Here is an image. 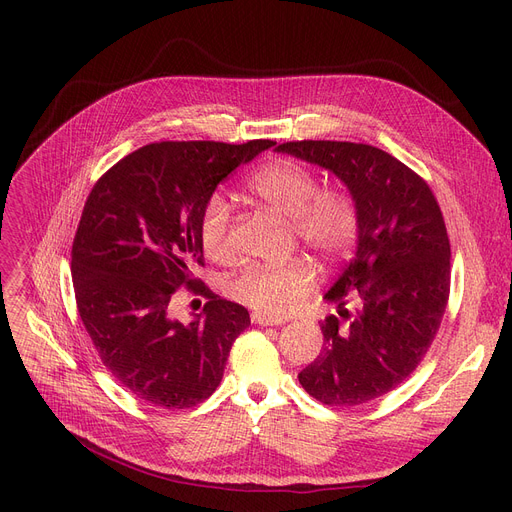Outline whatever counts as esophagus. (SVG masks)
Returning <instances> with one entry per match:
<instances>
[{
    "mask_svg": "<svg viewBox=\"0 0 512 512\" xmlns=\"http://www.w3.org/2000/svg\"><path fill=\"white\" fill-rule=\"evenodd\" d=\"M251 321L257 326H282V324H286V319H282V317H270V315H263V313H253Z\"/></svg>",
    "mask_w": 512,
    "mask_h": 512,
    "instance_id": "esophagus-1",
    "label": "esophagus"
}]
</instances>
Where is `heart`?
<instances>
[{"instance_id": "heart-1", "label": "heart", "mask_w": 512, "mask_h": 512, "mask_svg": "<svg viewBox=\"0 0 512 512\" xmlns=\"http://www.w3.org/2000/svg\"><path fill=\"white\" fill-rule=\"evenodd\" d=\"M249 191L267 207L290 218L292 230L324 259H338L355 245L359 211L342 188H319L315 172L297 159L278 157L249 180ZM203 251L224 261L230 257V205L222 195L205 201L199 220ZM315 284L313 265L294 257L284 263L253 265L228 282L232 297L267 315H284Z\"/></svg>"}]
</instances>
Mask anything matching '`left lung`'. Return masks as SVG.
I'll return each mask as SVG.
<instances>
[{
  "label": "left lung",
  "mask_w": 512,
  "mask_h": 512,
  "mask_svg": "<svg viewBox=\"0 0 512 512\" xmlns=\"http://www.w3.org/2000/svg\"><path fill=\"white\" fill-rule=\"evenodd\" d=\"M332 172L353 197V259L324 294L338 315L299 373L330 407H355L405 382L440 328L450 292V242L429 186L390 153L361 143L297 141L276 147Z\"/></svg>",
  "instance_id": "obj_1"
}]
</instances>
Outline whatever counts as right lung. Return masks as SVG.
I'll use <instances>...</instances> for the list:
<instances>
[{
  "instance_id": "add662e5",
  "label": "right lung",
  "mask_w": 512,
  "mask_h": 512,
  "mask_svg": "<svg viewBox=\"0 0 512 512\" xmlns=\"http://www.w3.org/2000/svg\"><path fill=\"white\" fill-rule=\"evenodd\" d=\"M274 141L151 143L107 170L85 203L72 245V280L103 365L139 400L188 409L220 386L249 311L205 292L188 324L170 317L178 286L197 290L205 201Z\"/></svg>"
}]
</instances>
